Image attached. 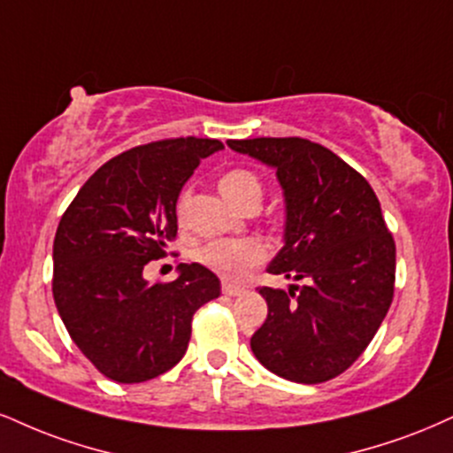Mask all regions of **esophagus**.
Instances as JSON below:
<instances>
[{
    "label": "esophagus",
    "instance_id": "1",
    "mask_svg": "<svg viewBox=\"0 0 453 453\" xmlns=\"http://www.w3.org/2000/svg\"><path fill=\"white\" fill-rule=\"evenodd\" d=\"M221 291L226 293V296L236 297V296H242V293H244V287H241V285H232V282H223V285H221Z\"/></svg>",
    "mask_w": 453,
    "mask_h": 453
}]
</instances>
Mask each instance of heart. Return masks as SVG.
<instances>
[{
  "label": "heart",
  "instance_id": "obj_1",
  "mask_svg": "<svg viewBox=\"0 0 453 453\" xmlns=\"http://www.w3.org/2000/svg\"><path fill=\"white\" fill-rule=\"evenodd\" d=\"M219 189L227 200L242 209L249 200H261V183L250 171L232 168L219 179ZM189 194L183 192L177 203V217L183 221ZM196 261L227 280H241L255 265L264 264L268 249L257 241H212L196 250Z\"/></svg>",
  "mask_w": 453,
  "mask_h": 453
}]
</instances>
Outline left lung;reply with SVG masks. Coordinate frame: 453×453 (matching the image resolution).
Segmentation results:
<instances>
[{
    "mask_svg": "<svg viewBox=\"0 0 453 453\" xmlns=\"http://www.w3.org/2000/svg\"><path fill=\"white\" fill-rule=\"evenodd\" d=\"M272 166L285 194V247L270 274L306 280L259 287L268 319L250 337L257 361L297 384L344 373L378 334L395 296L396 249L361 173L299 137L227 141Z\"/></svg>",
    "mask_w": 453,
    "mask_h": 453,
    "instance_id": "1",
    "label": "left lung"
}]
</instances>
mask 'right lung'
<instances>
[{
    "label": "right lung",
    "mask_w": 453,
    "mask_h": 453,
    "mask_svg": "<svg viewBox=\"0 0 453 453\" xmlns=\"http://www.w3.org/2000/svg\"><path fill=\"white\" fill-rule=\"evenodd\" d=\"M217 139L179 137L133 147L81 185L54 236L52 296L71 340L105 378L139 384L183 358L196 310L221 282L200 264L150 285L143 268L177 236V198Z\"/></svg>",
    "instance_id": "1"
}]
</instances>
